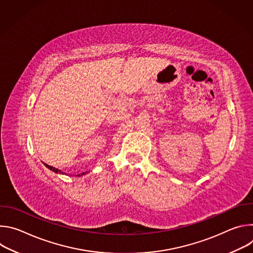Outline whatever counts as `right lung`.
Returning a JSON list of instances; mask_svg holds the SVG:
<instances>
[{
  "label": "right lung",
  "mask_w": 253,
  "mask_h": 253,
  "mask_svg": "<svg viewBox=\"0 0 253 253\" xmlns=\"http://www.w3.org/2000/svg\"><path fill=\"white\" fill-rule=\"evenodd\" d=\"M46 165V167L47 168H49L50 170H52V171H54V172H56V173H62L63 174V172L61 171V170H59V169H57V168H55V167H52V166H50V165H48V164H45ZM82 174H85V173H81V175ZM80 175V174H79Z\"/></svg>",
  "instance_id": "obj_1"
}]
</instances>
